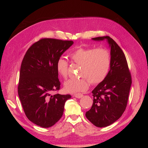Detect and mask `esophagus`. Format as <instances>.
Instances as JSON below:
<instances>
[{
	"instance_id": "1",
	"label": "esophagus",
	"mask_w": 148,
	"mask_h": 148,
	"mask_svg": "<svg viewBox=\"0 0 148 148\" xmlns=\"http://www.w3.org/2000/svg\"><path fill=\"white\" fill-rule=\"evenodd\" d=\"M83 95L81 93H78V94H76V95H73V97H75L77 98H78V99H79V98H81L83 97Z\"/></svg>"
}]
</instances>
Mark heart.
Segmentation results:
<instances>
[{
  "mask_svg": "<svg viewBox=\"0 0 148 148\" xmlns=\"http://www.w3.org/2000/svg\"><path fill=\"white\" fill-rule=\"evenodd\" d=\"M69 57L74 63L80 65L79 79H70L64 83V89L70 93L86 91L89 82L93 84L100 83L108 75L110 66V55L103 48L92 49L78 47L71 52ZM56 69L60 77L65 78L68 75L69 63L63 58H59Z\"/></svg>",
  "mask_w": 148,
  "mask_h": 148,
  "instance_id": "obj_1",
  "label": "heart"
}]
</instances>
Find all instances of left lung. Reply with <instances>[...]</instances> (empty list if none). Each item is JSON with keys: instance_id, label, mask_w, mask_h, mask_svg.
I'll list each match as a JSON object with an SVG mask.
<instances>
[{"instance_id": "left-lung-1", "label": "left lung", "mask_w": 148, "mask_h": 148, "mask_svg": "<svg viewBox=\"0 0 148 148\" xmlns=\"http://www.w3.org/2000/svg\"><path fill=\"white\" fill-rule=\"evenodd\" d=\"M106 39L110 47V66L106 78L93 89V103L86 117L96 127H106L117 121L126 109L132 77L126 57L121 48L109 36L92 38Z\"/></svg>"}]
</instances>
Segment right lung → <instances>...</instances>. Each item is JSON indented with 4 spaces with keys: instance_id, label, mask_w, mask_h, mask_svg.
<instances>
[{
    "instance_id": "1",
    "label": "right lung",
    "mask_w": 148,
    "mask_h": 148,
    "mask_svg": "<svg viewBox=\"0 0 148 148\" xmlns=\"http://www.w3.org/2000/svg\"><path fill=\"white\" fill-rule=\"evenodd\" d=\"M72 41L43 38L26 51L22 60L18 93L27 118L42 128L53 126L62 117L70 95L56 94L60 82L56 63Z\"/></svg>"
}]
</instances>
